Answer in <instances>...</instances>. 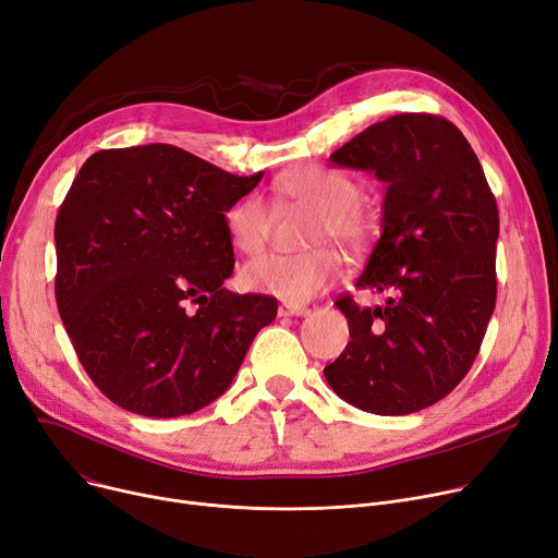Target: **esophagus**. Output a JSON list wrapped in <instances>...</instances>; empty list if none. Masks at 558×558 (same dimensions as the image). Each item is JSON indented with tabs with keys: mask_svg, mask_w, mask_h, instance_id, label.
I'll return each mask as SVG.
<instances>
[{
	"mask_svg": "<svg viewBox=\"0 0 558 558\" xmlns=\"http://www.w3.org/2000/svg\"><path fill=\"white\" fill-rule=\"evenodd\" d=\"M311 308L308 306H302V304H279V315L281 317H300V315H308Z\"/></svg>",
	"mask_w": 558,
	"mask_h": 558,
	"instance_id": "obj_1",
	"label": "esophagus"
}]
</instances>
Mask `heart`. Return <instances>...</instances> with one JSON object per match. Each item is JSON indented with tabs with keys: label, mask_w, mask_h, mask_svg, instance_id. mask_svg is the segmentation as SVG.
<instances>
[{
	"label": "heart",
	"mask_w": 558,
	"mask_h": 558,
	"mask_svg": "<svg viewBox=\"0 0 558 558\" xmlns=\"http://www.w3.org/2000/svg\"><path fill=\"white\" fill-rule=\"evenodd\" d=\"M275 195L290 205L315 209L308 245L338 243L363 250L372 236V218L360 207L363 191L344 173L324 167H302L277 178ZM229 243L241 254H258L272 229V214L258 195H245L225 216ZM340 275V256L331 247L302 254H264L241 270V283L258 294L304 304L331 288Z\"/></svg>",
	"instance_id": "1"
}]
</instances>
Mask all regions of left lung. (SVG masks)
I'll list each match as a JSON object with an SVG mask.
<instances>
[{
	"instance_id": "1",
	"label": "left lung",
	"mask_w": 558,
	"mask_h": 558,
	"mask_svg": "<svg viewBox=\"0 0 558 558\" xmlns=\"http://www.w3.org/2000/svg\"><path fill=\"white\" fill-rule=\"evenodd\" d=\"M387 184L383 232L355 281L385 306H336L351 342L324 376L347 403L383 416L430 408L473 367L496 308L498 205L460 128L403 112L331 155Z\"/></svg>"
}]
</instances>
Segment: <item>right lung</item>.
I'll return each mask as SVG.
<instances>
[{"mask_svg": "<svg viewBox=\"0 0 558 558\" xmlns=\"http://www.w3.org/2000/svg\"><path fill=\"white\" fill-rule=\"evenodd\" d=\"M260 178L169 144L83 163L56 218V304L87 376L119 408L198 412L277 317L275 298L222 286L234 270L225 214Z\"/></svg>", "mask_w": 558, "mask_h": 558, "instance_id": "1", "label": "right lung"}]
</instances>
